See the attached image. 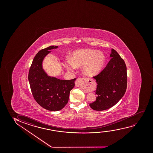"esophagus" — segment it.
<instances>
[{"label":"esophagus","instance_id":"esophagus-1","mask_svg":"<svg viewBox=\"0 0 153 153\" xmlns=\"http://www.w3.org/2000/svg\"><path fill=\"white\" fill-rule=\"evenodd\" d=\"M93 82V80L89 78H78L75 82V86L79 87L80 85L82 84L84 87L87 88L89 91H92L94 89V87L92 86Z\"/></svg>","mask_w":153,"mask_h":153}]
</instances>
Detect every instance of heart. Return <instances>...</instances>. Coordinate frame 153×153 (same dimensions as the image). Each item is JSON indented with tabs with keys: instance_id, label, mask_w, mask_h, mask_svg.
Returning a JSON list of instances; mask_svg holds the SVG:
<instances>
[{
	"instance_id": "heart-1",
	"label": "heart",
	"mask_w": 153,
	"mask_h": 153,
	"mask_svg": "<svg viewBox=\"0 0 153 153\" xmlns=\"http://www.w3.org/2000/svg\"><path fill=\"white\" fill-rule=\"evenodd\" d=\"M105 62L104 55L97 51L81 50L74 53L71 59H68L64 66L68 71H73L77 67L84 66V72L87 75L98 73Z\"/></svg>"
}]
</instances>
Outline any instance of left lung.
I'll return each mask as SVG.
<instances>
[{"label": "left lung", "instance_id": "1", "mask_svg": "<svg viewBox=\"0 0 153 153\" xmlns=\"http://www.w3.org/2000/svg\"><path fill=\"white\" fill-rule=\"evenodd\" d=\"M111 59L106 67L93 77L96 80V100L90 107L96 111L109 109L123 97L127 88L126 63L118 53L112 49Z\"/></svg>", "mask_w": 153, "mask_h": 153}]
</instances>
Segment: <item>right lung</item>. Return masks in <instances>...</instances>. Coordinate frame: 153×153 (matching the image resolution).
<instances>
[{"label": "right lung", "mask_w": 153, "mask_h": 153, "mask_svg": "<svg viewBox=\"0 0 153 153\" xmlns=\"http://www.w3.org/2000/svg\"><path fill=\"white\" fill-rule=\"evenodd\" d=\"M57 46H49L36 54L30 68L28 75L34 99L39 105L49 111H59L66 105L71 90L75 86L76 78L60 80L51 77L42 68V61L50 50Z\"/></svg>", "instance_id": "right-lung-1"}]
</instances>
